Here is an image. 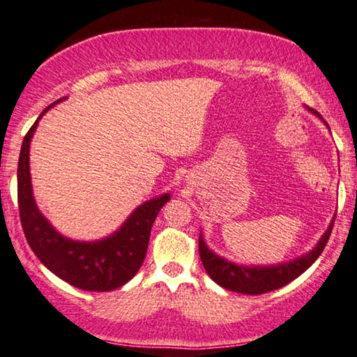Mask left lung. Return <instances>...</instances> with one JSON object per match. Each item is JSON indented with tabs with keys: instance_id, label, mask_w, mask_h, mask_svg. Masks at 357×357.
I'll list each match as a JSON object with an SVG mask.
<instances>
[{
	"instance_id": "8db88e82",
	"label": "left lung",
	"mask_w": 357,
	"mask_h": 357,
	"mask_svg": "<svg viewBox=\"0 0 357 357\" xmlns=\"http://www.w3.org/2000/svg\"><path fill=\"white\" fill-rule=\"evenodd\" d=\"M307 109L310 113H314L315 116L320 118V121L328 128L327 121H324V118L320 116L317 112H314V109L310 108ZM333 222L335 218L331 220L327 231H325L322 238L317 241V244H315L309 252L303 254L298 259L288 260V262H281L277 265L234 264L228 259L220 257V255L215 254L212 249H208V245L205 244L202 233L199 236L200 260H202V265L205 272L208 273V277L225 289L234 291V293L241 294L268 293V291L278 289L281 286L288 284L289 281L298 278L301 273H304L305 270L319 259V255L322 254L324 248L327 245L331 229H333Z\"/></svg>"
}]
</instances>
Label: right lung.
<instances>
[{
    "label": "right lung",
    "mask_w": 357,
    "mask_h": 357,
    "mask_svg": "<svg viewBox=\"0 0 357 357\" xmlns=\"http://www.w3.org/2000/svg\"><path fill=\"white\" fill-rule=\"evenodd\" d=\"M63 100L59 98L45 108L24 137L17 165V200L22 229L33 254L56 277L84 291H112L126 284L139 272L147 254L150 229L172 195L165 192L140 204L121 227L103 239L76 241L56 231L35 202L29 152L38 121Z\"/></svg>",
    "instance_id": "right-lung-1"
}]
</instances>
